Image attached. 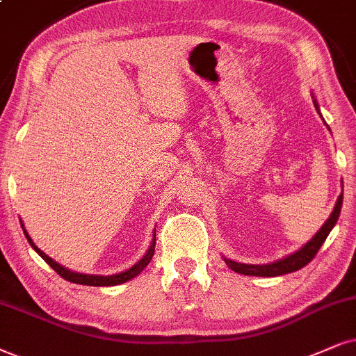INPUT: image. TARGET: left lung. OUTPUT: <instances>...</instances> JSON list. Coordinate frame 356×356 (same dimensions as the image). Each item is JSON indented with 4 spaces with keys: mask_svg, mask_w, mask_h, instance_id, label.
<instances>
[{
    "mask_svg": "<svg viewBox=\"0 0 356 356\" xmlns=\"http://www.w3.org/2000/svg\"><path fill=\"white\" fill-rule=\"evenodd\" d=\"M312 97H314V93H312ZM314 105H316L317 111H318V103H317L316 98H314ZM318 115H321V111H318ZM341 204H343V193H340V195H339V199H337V202H335V207H334V210H332L330 217H328L327 222L322 225L321 230H318L316 235L310 238V240L305 243L302 248L296 251V253L287 254L286 258L273 261V263H268V264L236 263V261H233L230 258H225V256H223V261L227 263L228 268L233 269V271L245 274V276L276 277V276H282V274H287V273L299 271L300 268H304L305 264H309L310 261L314 259V256H316L317 251L321 250L323 241L327 240L328 233H330L332 228L335 227L337 220H339V217H340Z\"/></svg>",
    "mask_w": 356,
    "mask_h": 356,
    "instance_id": "left-lung-1",
    "label": "left lung"
}]
</instances>
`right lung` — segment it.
Listing matches in <instances>:
<instances>
[{
  "instance_id": "1",
  "label": "right lung",
  "mask_w": 356,
  "mask_h": 356,
  "mask_svg": "<svg viewBox=\"0 0 356 356\" xmlns=\"http://www.w3.org/2000/svg\"><path fill=\"white\" fill-rule=\"evenodd\" d=\"M21 227H22V230H24V235H26V238H28L29 245L33 246L35 253H38L44 261H46L49 266H51L57 274H60V276L64 277V279H67V281L75 282V284H83V286H118V284H123V282L131 281L133 277H136L138 274H141L143 269H145L147 264H149V261L152 259V254H154L156 233H152L151 246H149V248H147L146 254L143 256V258L139 259L138 263L134 264V266H131L129 269H126V271H121L118 274H110V276H102V274L75 273V271H72V269H67V268L62 266V264H58L57 261H54L52 258H49V256L44 253V251H40L38 246L34 245L33 238L29 236V233L26 232V228H24V225H22V222H21Z\"/></svg>"
}]
</instances>
